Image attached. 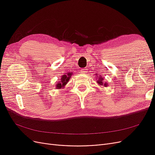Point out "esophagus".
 <instances>
[{
  "instance_id": "34e87169",
  "label": "esophagus",
  "mask_w": 155,
  "mask_h": 155,
  "mask_svg": "<svg viewBox=\"0 0 155 155\" xmlns=\"http://www.w3.org/2000/svg\"><path fill=\"white\" fill-rule=\"evenodd\" d=\"M81 72L82 74H85V73H87V68H83V69H82V70H81Z\"/></svg>"
}]
</instances>
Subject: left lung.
I'll return each mask as SVG.
<instances>
[{
	"mask_svg": "<svg viewBox=\"0 0 155 155\" xmlns=\"http://www.w3.org/2000/svg\"><path fill=\"white\" fill-rule=\"evenodd\" d=\"M97 83H98L99 84V85H100L101 86H103V87H108V83H105V82H104L103 81H104V78H103V76H97Z\"/></svg>",
	"mask_w": 155,
	"mask_h": 155,
	"instance_id": "1",
	"label": "left lung"
}]
</instances>
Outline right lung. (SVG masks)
<instances>
[{
  "mask_svg": "<svg viewBox=\"0 0 155 155\" xmlns=\"http://www.w3.org/2000/svg\"><path fill=\"white\" fill-rule=\"evenodd\" d=\"M72 75V72H67L65 74L63 75L61 78V79H59V81L58 82L57 84H56L55 88L57 89L64 88L65 85H66L67 83L70 81Z\"/></svg>",
  "mask_w": 155,
  "mask_h": 155,
  "instance_id": "right-lung-1",
  "label": "right lung"
}]
</instances>
